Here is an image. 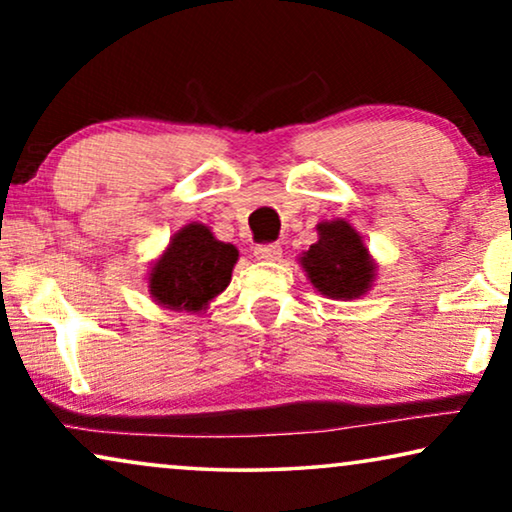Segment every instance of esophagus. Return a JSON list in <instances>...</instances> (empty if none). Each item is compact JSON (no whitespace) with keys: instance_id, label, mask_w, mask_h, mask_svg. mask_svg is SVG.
<instances>
[{"instance_id":"1","label":"esophagus","mask_w":512,"mask_h":512,"mask_svg":"<svg viewBox=\"0 0 512 512\" xmlns=\"http://www.w3.org/2000/svg\"><path fill=\"white\" fill-rule=\"evenodd\" d=\"M254 256L258 258V261H279V258H282V247H279L277 242L256 244Z\"/></svg>"}]
</instances>
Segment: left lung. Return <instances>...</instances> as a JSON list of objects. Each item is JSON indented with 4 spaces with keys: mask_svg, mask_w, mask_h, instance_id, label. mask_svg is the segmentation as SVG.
Returning <instances> with one entry per match:
<instances>
[{
    "mask_svg": "<svg viewBox=\"0 0 512 512\" xmlns=\"http://www.w3.org/2000/svg\"><path fill=\"white\" fill-rule=\"evenodd\" d=\"M319 240L300 256L314 289L333 300H352L375 282V263L361 235L345 219L317 226Z\"/></svg>",
    "mask_w": 512,
    "mask_h": 512,
    "instance_id": "8db88e82",
    "label": "left lung"
}]
</instances>
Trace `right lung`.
Masks as SVG:
<instances>
[{
  "instance_id": "right-lung-1",
  "label": "right lung",
  "mask_w": 512,
  "mask_h": 512,
  "mask_svg": "<svg viewBox=\"0 0 512 512\" xmlns=\"http://www.w3.org/2000/svg\"><path fill=\"white\" fill-rule=\"evenodd\" d=\"M233 244L216 240L202 223L172 237L149 272L151 298L167 310L200 312L230 284L237 263Z\"/></svg>"
}]
</instances>
